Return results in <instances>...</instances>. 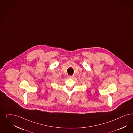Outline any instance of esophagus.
Returning <instances> with one entry per match:
<instances>
[{
    "label": "esophagus",
    "instance_id": "1",
    "mask_svg": "<svg viewBox=\"0 0 133 133\" xmlns=\"http://www.w3.org/2000/svg\"><path fill=\"white\" fill-rule=\"evenodd\" d=\"M68 78H74L73 76H68Z\"/></svg>",
    "mask_w": 133,
    "mask_h": 133
}]
</instances>
